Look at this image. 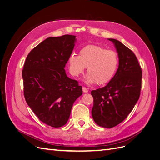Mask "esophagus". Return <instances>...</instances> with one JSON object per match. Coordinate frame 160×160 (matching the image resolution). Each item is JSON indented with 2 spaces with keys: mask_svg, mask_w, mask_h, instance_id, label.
<instances>
[{
  "mask_svg": "<svg viewBox=\"0 0 160 160\" xmlns=\"http://www.w3.org/2000/svg\"><path fill=\"white\" fill-rule=\"evenodd\" d=\"M83 92L84 93H88V88H85V87H83Z\"/></svg>",
  "mask_w": 160,
  "mask_h": 160,
  "instance_id": "1",
  "label": "esophagus"
}]
</instances>
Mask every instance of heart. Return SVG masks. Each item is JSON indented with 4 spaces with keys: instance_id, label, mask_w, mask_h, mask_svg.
I'll use <instances>...</instances> for the list:
<instances>
[{
    "instance_id": "b5f03b06",
    "label": "heart",
    "mask_w": 160,
    "mask_h": 160,
    "mask_svg": "<svg viewBox=\"0 0 160 160\" xmlns=\"http://www.w3.org/2000/svg\"><path fill=\"white\" fill-rule=\"evenodd\" d=\"M119 64L117 52L96 45H87L79 51V56L71 54L68 59L69 69L72 75L79 77L88 67L89 73L85 81L89 85L109 83L113 79Z\"/></svg>"
}]
</instances>
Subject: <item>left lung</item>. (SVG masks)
<instances>
[{"label":"left lung","instance_id":"left-lung-1","mask_svg":"<svg viewBox=\"0 0 160 160\" xmlns=\"http://www.w3.org/2000/svg\"><path fill=\"white\" fill-rule=\"evenodd\" d=\"M117 51L119 66L113 79L102 88L91 91L95 122L103 128L116 126L128 117L140 95L142 71L136 56L120 41L108 38Z\"/></svg>","mask_w":160,"mask_h":160}]
</instances>
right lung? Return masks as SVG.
Returning <instances> with one entry per match:
<instances>
[{"instance_id": "add662e5", "label": "right lung", "mask_w": 160, "mask_h": 160, "mask_svg": "<svg viewBox=\"0 0 160 160\" xmlns=\"http://www.w3.org/2000/svg\"><path fill=\"white\" fill-rule=\"evenodd\" d=\"M77 41L65 35L46 38L28 53L22 76L28 105L42 122L52 128L65 125L82 87L65 70Z\"/></svg>"}]
</instances>
